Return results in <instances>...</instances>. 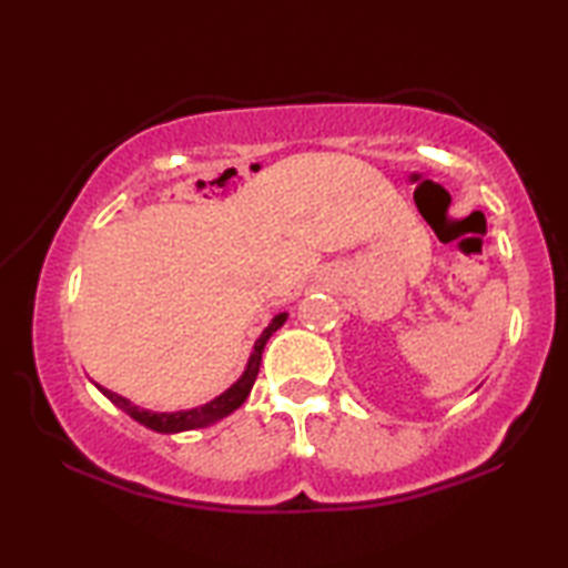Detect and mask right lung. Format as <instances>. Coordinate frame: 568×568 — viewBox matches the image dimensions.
Masks as SVG:
<instances>
[{
	"label": "right lung",
	"mask_w": 568,
	"mask_h": 568,
	"mask_svg": "<svg viewBox=\"0 0 568 568\" xmlns=\"http://www.w3.org/2000/svg\"><path fill=\"white\" fill-rule=\"evenodd\" d=\"M285 321H287V313L285 311L277 313L275 318L267 323V328L261 333V338L255 341L253 353H250L243 376H240L227 390L220 393V396L203 403V406H197V408H187V410H148V408L134 406L130 398L118 396V393H112L108 388L98 386V383H94V386H98V390L102 393L104 398H110L114 406L128 413L130 418L142 423V426L150 428V430H155V434H182V430L207 428V426H213V423L223 420L225 416H230V413L243 406L245 398L250 396V390H253V383L257 378V371H261L265 343H267V338H271V335L277 328H281Z\"/></svg>",
	"instance_id": "obj_1"
}]
</instances>
